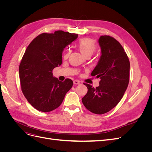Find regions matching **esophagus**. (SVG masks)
Returning a JSON list of instances; mask_svg holds the SVG:
<instances>
[{
    "mask_svg": "<svg viewBox=\"0 0 152 152\" xmlns=\"http://www.w3.org/2000/svg\"><path fill=\"white\" fill-rule=\"evenodd\" d=\"M73 84H75V85H79V84H80V82L79 80H73Z\"/></svg>",
    "mask_w": 152,
    "mask_h": 152,
    "instance_id": "1",
    "label": "esophagus"
}]
</instances>
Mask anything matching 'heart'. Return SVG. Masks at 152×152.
<instances>
[{"instance_id":"heart-1","label":"heart","mask_w":152,"mask_h":152,"mask_svg":"<svg viewBox=\"0 0 152 152\" xmlns=\"http://www.w3.org/2000/svg\"><path fill=\"white\" fill-rule=\"evenodd\" d=\"M77 47L78 49L80 50L82 54L86 58L92 56V54L95 52L96 48H97L94 41L89 38H84L81 39L78 42ZM69 53H70L69 51L66 52L64 57L65 58H68L69 56Z\"/></svg>"}]
</instances>
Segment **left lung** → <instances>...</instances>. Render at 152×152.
<instances>
[{
  "instance_id": "8db88e82",
  "label": "left lung",
  "mask_w": 152,
  "mask_h": 152,
  "mask_svg": "<svg viewBox=\"0 0 152 152\" xmlns=\"http://www.w3.org/2000/svg\"><path fill=\"white\" fill-rule=\"evenodd\" d=\"M98 42L102 55L91 75L99 78V85L94 88L84 84L87 93L82 102L89 111L101 115L116 107L122 98L129 82L130 63L116 39L102 35Z\"/></svg>"
}]
</instances>
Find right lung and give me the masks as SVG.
<instances>
[{
	"label": "right lung",
	"instance_id": "1",
	"mask_svg": "<svg viewBox=\"0 0 152 152\" xmlns=\"http://www.w3.org/2000/svg\"><path fill=\"white\" fill-rule=\"evenodd\" d=\"M78 35L62 30L43 33L27 47L19 66L21 90L30 104L39 111L49 112L59 107L73 81H59L53 70L62 63V53Z\"/></svg>",
	"mask_w": 152,
	"mask_h": 152
}]
</instances>
